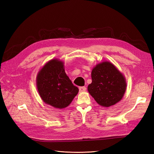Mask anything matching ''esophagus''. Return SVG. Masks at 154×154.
<instances>
[{
    "mask_svg": "<svg viewBox=\"0 0 154 154\" xmlns=\"http://www.w3.org/2000/svg\"><path fill=\"white\" fill-rule=\"evenodd\" d=\"M79 91L80 92H85V91H86V87H80L79 88Z\"/></svg>",
    "mask_w": 154,
    "mask_h": 154,
    "instance_id": "obj_1",
    "label": "esophagus"
}]
</instances>
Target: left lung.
Returning <instances> with one entry per match:
<instances>
[{"label": "left lung", "mask_w": 154, "mask_h": 154, "mask_svg": "<svg viewBox=\"0 0 154 154\" xmlns=\"http://www.w3.org/2000/svg\"><path fill=\"white\" fill-rule=\"evenodd\" d=\"M91 78L88 91L99 105L109 107L122 99L126 89V79L110 62L97 64L91 72Z\"/></svg>", "instance_id": "left-lung-1"}]
</instances>
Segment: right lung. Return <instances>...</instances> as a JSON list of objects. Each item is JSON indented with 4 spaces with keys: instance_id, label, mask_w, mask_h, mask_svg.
Here are the masks:
<instances>
[{
    "instance_id": "obj_1",
    "label": "right lung",
    "mask_w": 154,
    "mask_h": 154,
    "mask_svg": "<svg viewBox=\"0 0 154 154\" xmlns=\"http://www.w3.org/2000/svg\"><path fill=\"white\" fill-rule=\"evenodd\" d=\"M36 84L44 102L56 109L69 105L79 92L65 73L63 62L57 59L48 61L38 72Z\"/></svg>"
}]
</instances>
